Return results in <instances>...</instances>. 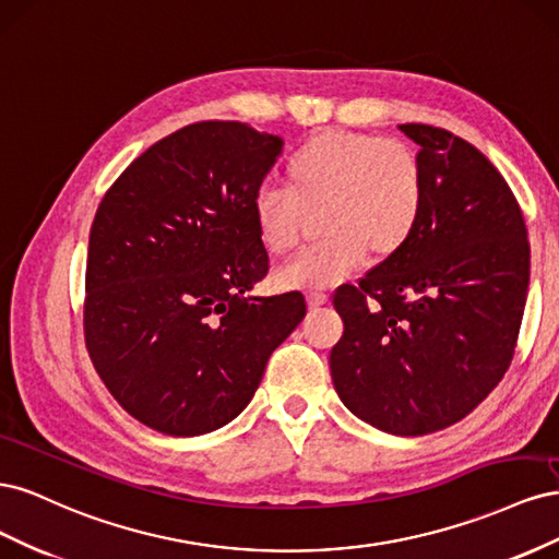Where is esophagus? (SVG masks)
Masks as SVG:
<instances>
[{"label": "esophagus", "mask_w": 559, "mask_h": 559, "mask_svg": "<svg viewBox=\"0 0 559 559\" xmlns=\"http://www.w3.org/2000/svg\"><path fill=\"white\" fill-rule=\"evenodd\" d=\"M326 300H329V294H324V292H312V294L308 296L310 308H319V306H324Z\"/></svg>", "instance_id": "esophagus-1"}]
</instances>
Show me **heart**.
<instances>
[{
    "mask_svg": "<svg viewBox=\"0 0 559 559\" xmlns=\"http://www.w3.org/2000/svg\"><path fill=\"white\" fill-rule=\"evenodd\" d=\"M286 189L253 195V224L270 257L298 247L310 216L329 238L277 273L282 289L321 292L359 270L368 251L389 259L413 240L425 216L427 175L405 140L326 130L298 146L284 167Z\"/></svg>",
    "mask_w": 559,
    "mask_h": 559,
    "instance_id": "heart-1",
    "label": "heart"
}]
</instances>
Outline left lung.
Instances as JSON below:
<instances>
[{"label": "left lung", "instance_id": "obj_1", "mask_svg": "<svg viewBox=\"0 0 559 559\" xmlns=\"http://www.w3.org/2000/svg\"><path fill=\"white\" fill-rule=\"evenodd\" d=\"M427 175L425 216L394 257L343 284L335 392L359 419L425 436L466 417L515 354L530 286V240L509 183L443 128L403 123Z\"/></svg>", "mask_w": 559, "mask_h": 559}]
</instances>
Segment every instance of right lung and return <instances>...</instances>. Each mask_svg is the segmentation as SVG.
Segmentation results:
<instances>
[{
    "label": "right lung",
    "mask_w": 559,
    "mask_h": 559,
    "mask_svg": "<svg viewBox=\"0 0 559 559\" xmlns=\"http://www.w3.org/2000/svg\"><path fill=\"white\" fill-rule=\"evenodd\" d=\"M282 138L238 121L186 126L148 146L99 202L83 333L121 408L167 436L228 425L306 317V298L247 296L267 273L253 195Z\"/></svg>",
    "instance_id": "right-lung-1"
}]
</instances>
